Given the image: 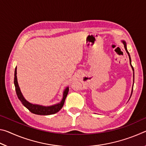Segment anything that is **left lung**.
I'll return each instance as SVG.
<instances>
[{"instance_id":"left-lung-1","label":"left lung","mask_w":146,"mask_h":146,"mask_svg":"<svg viewBox=\"0 0 146 146\" xmlns=\"http://www.w3.org/2000/svg\"><path fill=\"white\" fill-rule=\"evenodd\" d=\"M122 42L123 43V44H124V48H125V51H126V52L127 53V54H128V55H129V62H130V64H131V67H132V68H133V70L134 71V69H133V67L132 66V65H131V57H130V55H129V52H128V51H127V48H126V43H125V41H123ZM133 77H134V73H133ZM132 93H133V89H132V91H131V95H132Z\"/></svg>"}]
</instances>
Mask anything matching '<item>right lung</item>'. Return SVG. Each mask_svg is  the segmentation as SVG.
Masks as SVG:
<instances>
[{
  "label": "right lung",
  "instance_id": "1",
  "mask_svg": "<svg viewBox=\"0 0 146 146\" xmlns=\"http://www.w3.org/2000/svg\"><path fill=\"white\" fill-rule=\"evenodd\" d=\"M14 84L15 87V91L17 97H18L19 99L21 101L23 104L25 106V107L28 109L29 111H30L31 113H34L36 115H53L55 113H57L60 111L62 108L63 107V105L65 102V99L66 97H67L69 88H67L64 91L63 94V98L61 102L58 104H55L54 106H39L36 104H32L28 102L25 98H24L23 95H22V93L21 90H20L19 86L17 82V67L15 70V77H14Z\"/></svg>",
  "mask_w": 146,
  "mask_h": 146
}]
</instances>
